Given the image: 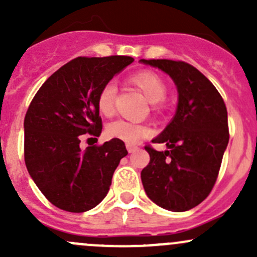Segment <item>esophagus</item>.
Here are the masks:
<instances>
[{
    "mask_svg": "<svg viewBox=\"0 0 257 257\" xmlns=\"http://www.w3.org/2000/svg\"><path fill=\"white\" fill-rule=\"evenodd\" d=\"M126 149H128L129 153H136L139 150V147H137V145H133V144H126Z\"/></svg>",
    "mask_w": 257,
    "mask_h": 257,
    "instance_id": "1",
    "label": "esophagus"
}]
</instances>
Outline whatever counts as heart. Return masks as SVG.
Listing matches in <instances>:
<instances>
[{"mask_svg": "<svg viewBox=\"0 0 257 257\" xmlns=\"http://www.w3.org/2000/svg\"><path fill=\"white\" fill-rule=\"evenodd\" d=\"M132 83L136 84L149 102L154 103V108L158 109L160 107V102L167 95V84L164 79L152 71H142L132 76ZM116 87L112 82L107 83L102 87L98 93L97 107L98 110L105 116L113 115L114 104H115ZM149 126L138 121L118 119L114 120L107 126V136L109 138L119 139L128 144L138 143L141 139L149 136Z\"/></svg>", "mask_w": 257, "mask_h": 257, "instance_id": "1", "label": "heart"}]
</instances>
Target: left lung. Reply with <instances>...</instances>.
<instances>
[{
    "label": "left lung",
    "mask_w": 257,
    "mask_h": 257,
    "mask_svg": "<svg viewBox=\"0 0 257 257\" xmlns=\"http://www.w3.org/2000/svg\"><path fill=\"white\" fill-rule=\"evenodd\" d=\"M162 69L178 88L174 118L153 143L145 147L150 162L142 170V183L150 200L170 211H186L205 200L219 175L229 143L227 110L210 80L191 64L172 59H141Z\"/></svg>",
    "instance_id": "left-lung-1"
}]
</instances>
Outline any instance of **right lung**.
I'll return each instance as SVG.
<instances>
[{"label": "right lung", "mask_w": 257, "mask_h": 257, "mask_svg": "<svg viewBox=\"0 0 257 257\" xmlns=\"http://www.w3.org/2000/svg\"><path fill=\"white\" fill-rule=\"evenodd\" d=\"M133 61L128 56L77 57L33 97L25 116V163L38 189L58 209L84 212L97 206L128 154L119 139L84 150L79 144L83 134L100 136L98 93Z\"/></svg>", "instance_id": "right-lung-1"}]
</instances>
